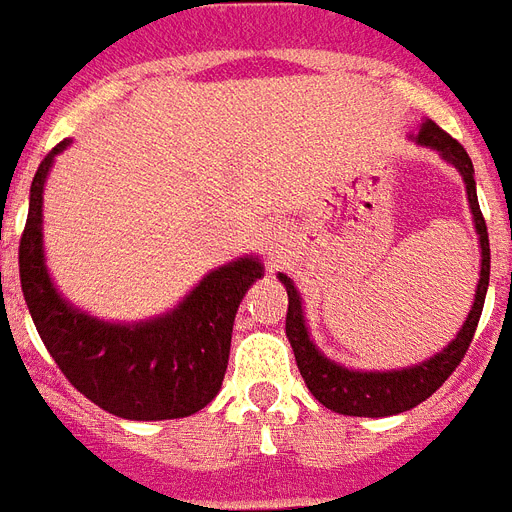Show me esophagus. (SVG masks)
Masks as SVG:
<instances>
[{
    "instance_id": "34e87169",
    "label": "esophagus",
    "mask_w": 512,
    "mask_h": 512,
    "mask_svg": "<svg viewBox=\"0 0 512 512\" xmlns=\"http://www.w3.org/2000/svg\"><path fill=\"white\" fill-rule=\"evenodd\" d=\"M289 247V231L284 225H268L263 231V249L265 257L271 260V263H279L281 257L287 255Z\"/></svg>"
}]
</instances>
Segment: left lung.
<instances>
[{
  "instance_id": "8db88e82",
  "label": "left lung",
  "mask_w": 512,
  "mask_h": 512,
  "mask_svg": "<svg viewBox=\"0 0 512 512\" xmlns=\"http://www.w3.org/2000/svg\"><path fill=\"white\" fill-rule=\"evenodd\" d=\"M417 143L428 146L444 156L446 162L454 164L460 170L465 188H468L470 212H473V223H476L478 241H481V279L476 287V303L470 308L468 319L462 324L449 345L441 353H436L422 364L406 366V369H390V372H356V369H345V366L329 361L316 345H313L308 327H305L303 316V300L297 295L295 284L289 276L279 273L281 284L287 287L289 308H287V337L295 350L297 369L303 374L305 385L313 396L319 398V404L337 414H350V417H390V414L406 412L422 404L425 398L436 393L449 374L460 366V361L468 353L473 335H476L478 319L484 311L486 289H489V231H486V220L481 215L476 196V180H473V162H470L468 151L457 143V140L438 127L436 122L425 119L417 132Z\"/></svg>"
}]
</instances>
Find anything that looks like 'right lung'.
<instances>
[{"label": "right lung", "mask_w": 512, "mask_h": 512, "mask_svg": "<svg viewBox=\"0 0 512 512\" xmlns=\"http://www.w3.org/2000/svg\"><path fill=\"white\" fill-rule=\"evenodd\" d=\"M66 146L68 140L58 143L39 164L20 236V287L36 332L66 380L116 417L177 420L199 412L223 385L233 319L263 265L239 257L207 273L175 311L140 324H108L76 311L52 284L42 249L44 180Z\"/></svg>", "instance_id": "add662e5"}]
</instances>
